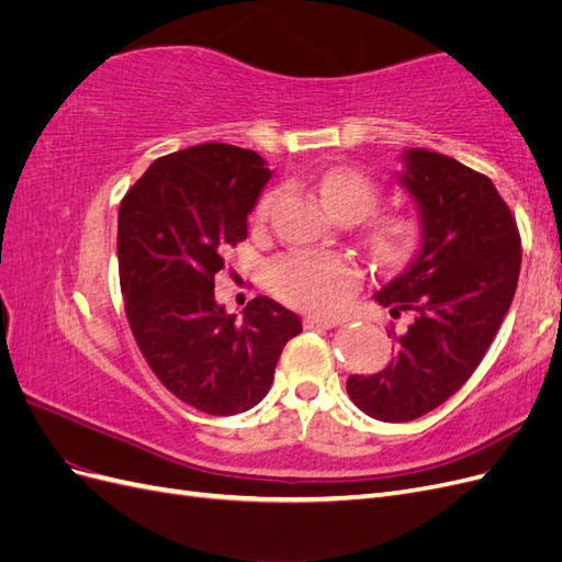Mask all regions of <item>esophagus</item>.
Instances as JSON below:
<instances>
[{
	"label": "esophagus",
	"instance_id": "34e87169",
	"mask_svg": "<svg viewBox=\"0 0 562 562\" xmlns=\"http://www.w3.org/2000/svg\"><path fill=\"white\" fill-rule=\"evenodd\" d=\"M339 326V318L335 316H307L304 318V328H335Z\"/></svg>",
	"mask_w": 562,
	"mask_h": 562
}]
</instances>
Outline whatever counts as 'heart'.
Listing matches in <instances>:
<instances>
[{
    "label": "heart",
    "instance_id": "obj_1",
    "mask_svg": "<svg viewBox=\"0 0 562 562\" xmlns=\"http://www.w3.org/2000/svg\"><path fill=\"white\" fill-rule=\"evenodd\" d=\"M321 199L337 217H366L378 209L380 190L356 168H333L318 180ZM279 192H267L255 220H267ZM422 241V223L413 213H389L368 229V246L378 260L403 265L413 258ZM269 291L279 300L307 312H333L361 283V267L345 252H291L267 269Z\"/></svg>",
    "mask_w": 562,
    "mask_h": 562
}]
</instances>
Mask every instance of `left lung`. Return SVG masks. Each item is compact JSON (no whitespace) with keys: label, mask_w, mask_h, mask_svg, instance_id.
Listing matches in <instances>:
<instances>
[{"label":"left lung","mask_w":562,"mask_h":562,"mask_svg":"<svg viewBox=\"0 0 562 562\" xmlns=\"http://www.w3.org/2000/svg\"><path fill=\"white\" fill-rule=\"evenodd\" d=\"M401 182L419 203L422 250L375 295L391 316L411 314L378 375H351L349 398L370 417L411 422L431 413L481 366L512 307L520 274V232L492 180L427 149L405 155Z\"/></svg>","instance_id":"left-lung-1"}]
</instances>
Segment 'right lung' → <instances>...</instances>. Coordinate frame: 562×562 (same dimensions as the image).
<instances>
[{
  "label": "right lung",
  "instance_id": "obj_1",
  "mask_svg": "<svg viewBox=\"0 0 562 562\" xmlns=\"http://www.w3.org/2000/svg\"><path fill=\"white\" fill-rule=\"evenodd\" d=\"M269 176L252 149L194 145L151 164L119 206V283L135 345L176 398L215 417L258 405L302 333L274 300L258 295L236 318L213 295Z\"/></svg>",
  "mask_w": 562,
  "mask_h": 562
}]
</instances>
